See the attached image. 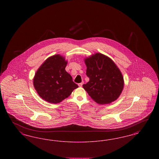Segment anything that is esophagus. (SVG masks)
I'll return each mask as SVG.
<instances>
[{"instance_id": "obj_1", "label": "esophagus", "mask_w": 159, "mask_h": 159, "mask_svg": "<svg viewBox=\"0 0 159 159\" xmlns=\"http://www.w3.org/2000/svg\"><path fill=\"white\" fill-rule=\"evenodd\" d=\"M83 82H82V83H79V84H78V85H79V87H82V85H83Z\"/></svg>"}]
</instances>
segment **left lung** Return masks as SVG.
<instances>
[{
    "label": "left lung",
    "mask_w": 159,
    "mask_h": 159,
    "mask_svg": "<svg viewBox=\"0 0 159 159\" xmlns=\"http://www.w3.org/2000/svg\"><path fill=\"white\" fill-rule=\"evenodd\" d=\"M89 81L83 88L99 104H110L119 97L124 87L120 69L110 58L96 53L84 58Z\"/></svg>",
    "instance_id": "obj_1"
}]
</instances>
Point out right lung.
I'll use <instances>...</instances> for the list:
<instances>
[{"mask_svg": "<svg viewBox=\"0 0 159 159\" xmlns=\"http://www.w3.org/2000/svg\"><path fill=\"white\" fill-rule=\"evenodd\" d=\"M67 62L65 57L56 54L47 58L38 68L33 85L38 95L46 101L60 103L78 88L65 70Z\"/></svg>", "mask_w": 159, "mask_h": 159, "instance_id": "1", "label": "right lung"}]
</instances>
